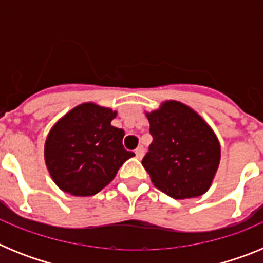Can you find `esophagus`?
<instances>
[{
  "instance_id": "obj_1",
  "label": "esophagus",
  "mask_w": 263,
  "mask_h": 263,
  "mask_svg": "<svg viewBox=\"0 0 263 263\" xmlns=\"http://www.w3.org/2000/svg\"><path fill=\"white\" fill-rule=\"evenodd\" d=\"M136 157L138 158V159H142V157L143 155H145V150H143V147L142 146H139V147H137L136 148Z\"/></svg>"
}]
</instances>
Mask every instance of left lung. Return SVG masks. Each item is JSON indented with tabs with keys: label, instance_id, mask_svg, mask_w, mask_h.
Here are the masks:
<instances>
[{
	"label": "left lung",
	"instance_id": "8db88e82",
	"mask_svg": "<svg viewBox=\"0 0 263 263\" xmlns=\"http://www.w3.org/2000/svg\"><path fill=\"white\" fill-rule=\"evenodd\" d=\"M153 142L142 164L158 190L190 199L210 190L221 147L215 132L194 109L175 100L146 113Z\"/></svg>",
	"mask_w": 263,
	"mask_h": 263
}]
</instances>
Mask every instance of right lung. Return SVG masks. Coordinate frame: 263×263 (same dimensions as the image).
Instances as JSON below:
<instances>
[{
	"label": "right lung",
	"mask_w": 263,
	"mask_h": 263,
	"mask_svg": "<svg viewBox=\"0 0 263 263\" xmlns=\"http://www.w3.org/2000/svg\"><path fill=\"white\" fill-rule=\"evenodd\" d=\"M117 111L93 103L75 106L51 127L45 143L48 173L62 191L92 196L115 179L134 153L122 146L125 132L111 126Z\"/></svg>",
	"instance_id": "obj_1"
}]
</instances>
